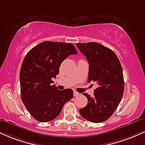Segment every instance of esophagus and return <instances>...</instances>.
Here are the masks:
<instances>
[{
	"instance_id": "1",
	"label": "esophagus",
	"mask_w": 145,
	"mask_h": 145,
	"mask_svg": "<svg viewBox=\"0 0 145 145\" xmlns=\"http://www.w3.org/2000/svg\"><path fill=\"white\" fill-rule=\"evenodd\" d=\"M79 95H80V94L78 93V92H76V91L74 92V97H78Z\"/></svg>"
}]
</instances>
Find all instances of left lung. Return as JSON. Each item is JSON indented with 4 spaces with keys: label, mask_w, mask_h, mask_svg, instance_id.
Instances as JSON below:
<instances>
[{
    "label": "left lung",
    "mask_w": 145,
    "mask_h": 145,
    "mask_svg": "<svg viewBox=\"0 0 145 145\" xmlns=\"http://www.w3.org/2000/svg\"><path fill=\"white\" fill-rule=\"evenodd\" d=\"M76 46L89 63L88 82L98 84L93 97L84 93L88 103L80 109V113L91 122H103L112 116L123 96L122 67L116 53L99 43H77Z\"/></svg>",
    "instance_id": "8db88e82"
}]
</instances>
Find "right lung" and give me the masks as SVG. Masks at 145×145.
Wrapping results in <instances>:
<instances>
[{"instance_id":"add662e5","label":"right lung","mask_w":145,"mask_h":145,"mask_svg":"<svg viewBox=\"0 0 145 145\" xmlns=\"http://www.w3.org/2000/svg\"><path fill=\"white\" fill-rule=\"evenodd\" d=\"M76 54L71 43L44 41L25 55L20 69L21 96L26 109L37 121H52L74 97L70 88L59 90L51 84L61 63Z\"/></svg>"}]
</instances>
